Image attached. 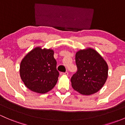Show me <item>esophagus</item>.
Segmentation results:
<instances>
[{
  "label": "esophagus",
  "mask_w": 125,
  "mask_h": 125,
  "mask_svg": "<svg viewBox=\"0 0 125 125\" xmlns=\"http://www.w3.org/2000/svg\"><path fill=\"white\" fill-rule=\"evenodd\" d=\"M61 75L64 76V75H68L69 74V72H61Z\"/></svg>",
  "instance_id": "esophagus-1"
}]
</instances>
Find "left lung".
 Returning a JSON list of instances; mask_svg holds the SVG:
<instances>
[{
    "label": "left lung",
    "instance_id": "obj_1",
    "mask_svg": "<svg viewBox=\"0 0 125 125\" xmlns=\"http://www.w3.org/2000/svg\"><path fill=\"white\" fill-rule=\"evenodd\" d=\"M78 70L71 78L74 90L83 95H90L101 90L106 82L108 67L95 50L88 48L76 53Z\"/></svg>",
    "mask_w": 125,
    "mask_h": 125
}]
</instances>
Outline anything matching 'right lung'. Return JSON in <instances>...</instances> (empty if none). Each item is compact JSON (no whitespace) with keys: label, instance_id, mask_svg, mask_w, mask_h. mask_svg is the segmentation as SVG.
Here are the masks:
<instances>
[{"label":"right lung","instance_id":"obj_1","mask_svg":"<svg viewBox=\"0 0 125 125\" xmlns=\"http://www.w3.org/2000/svg\"><path fill=\"white\" fill-rule=\"evenodd\" d=\"M51 49L36 47L20 64V77L24 85L34 92L46 93L55 87L59 76L56 61Z\"/></svg>","mask_w":125,"mask_h":125}]
</instances>
